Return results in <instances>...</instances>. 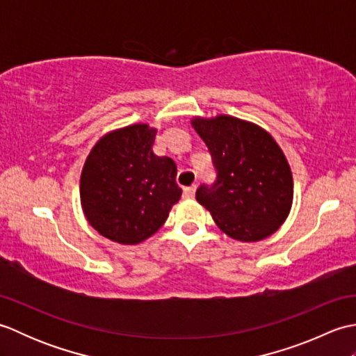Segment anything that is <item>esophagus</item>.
I'll return each mask as SVG.
<instances>
[{
	"label": "esophagus",
	"mask_w": 356,
	"mask_h": 356,
	"mask_svg": "<svg viewBox=\"0 0 356 356\" xmlns=\"http://www.w3.org/2000/svg\"><path fill=\"white\" fill-rule=\"evenodd\" d=\"M195 190H197V186H195V185H191V186L185 188V190H184V197L185 199H193L194 194H195Z\"/></svg>",
	"instance_id": "1"
}]
</instances>
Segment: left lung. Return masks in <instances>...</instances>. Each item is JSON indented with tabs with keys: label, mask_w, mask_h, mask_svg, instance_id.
I'll use <instances>...</instances> for the list:
<instances>
[{
	"label": "left lung",
	"mask_w": 356,
	"mask_h": 356,
	"mask_svg": "<svg viewBox=\"0 0 356 356\" xmlns=\"http://www.w3.org/2000/svg\"><path fill=\"white\" fill-rule=\"evenodd\" d=\"M191 125L213 157L217 180L202 185L195 199L226 236L259 241L289 216L293 179L275 139L249 120L228 115L193 118Z\"/></svg>",
	"instance_id": "obj_1"
}]
</instances>
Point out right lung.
I'll return each mask as SVG.
<instances>
[{
    "label": "right lung",
    "mask_w": 356,
    "mask_h": 356,
    "mask_svg": "<svg viewBox=\"0 0 356 356\" xmlns=\"http://www.w3.org/2000/svg\"><path fill=\"white\" fill-rule=\"evenodd\" d=\"M157 130L118 128L95 143L81 172V207L88 223L111 241L139 245L165 223L182 190L171 157L153 153Z\"/></svg>",
    "instance_id": "1"
}]
</instances>
